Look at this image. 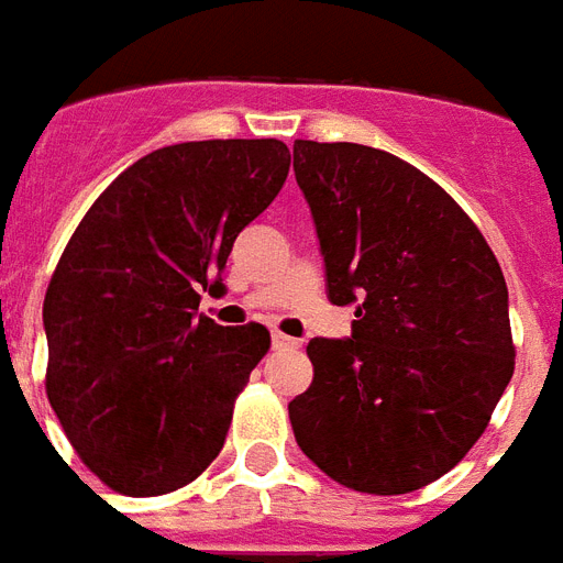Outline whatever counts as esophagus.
<instances>
[{"mask_svg":"<svg viewBox=\"0 0 563 563\" xmlns=\"http://www.w3.org/2000/svg\"><path fill=\"white\" fill-rule=\"evenodd\" d=\"M269 340H273V349H296V345H299V340L282 334V331H273V334H269Z\"/></svg>","mask_w":563,"mask_h":563,"instance_id":"34e87169","label":"esophagus"}]
</instances>
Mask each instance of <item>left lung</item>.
Masks as SVG:
<instances>
[{"label": "left lung", "instance_id": "left-lung-1", "mask_svg": "<svg viewBox=\"0 0 563 563\" xmlns=\"http://www.w3.org/2000/svg\"><path fill=\"white\" fill-rule=\"evenodd\" d=\"M296 183L352 336H313V380L287 404L331 479L407 494L444 476L488 427L515 372L509 287L448 191L398 156L296 142Z\"/></svg>", "mask_w": 563, "mask_h": 563}]
</instances>
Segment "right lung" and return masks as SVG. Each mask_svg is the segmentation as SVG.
Segmentation results:
<instances>
[{
	"label": "right lung",
	"instance_id": "obj_1",
	"mask_svg": "<svg viewBox=\"0 0 563 563\" xmlns=\"http://www.w3.org/2000/svg\"><path fill=\"white\" fill-rule=\"evenodd\" d=\"M287 170L278 139L159 147L98 197L63 250L43 302L46 393L112 492H177L227 442L269 331L218 325L197 308L203 290H227L238 232L276 200Z\"/></svg>",
	"mask_w": 563,
	"mask_h": 563
}]
</instances>
